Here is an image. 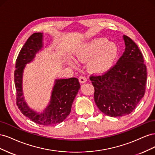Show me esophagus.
<instances>
[{"instance_id":"34e87169","label":"esophagus","mask_w":155,"mask_h":155,"mask_svg":"<svg viewBox=\"0 0 155 155\" xmlns=\"http://www.w3.org/2000/svg\"><path fill=\"white\" fill-rule=\"evenodd\" d=\"M79 82H80L81 83H85L87 81V79L86 77L81 76L79 77Z\"/></svg>"}]
</instances>
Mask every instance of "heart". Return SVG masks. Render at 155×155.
Here are the masks:
<instances>
[{
	"mask_svg": "<svg viewBox=\"0 0 155 155\" xmlns=\"http://www.w3.org/2000/svg\"><path fill=\"white\" fill-rule=\"evenodd\" d=\"M119 50L117 45L105 38H96L86 42L78 47L76 51V60L81 63H88L89 72L102 74L110 70L118 59ZM69 64L76 68L77 63L70 60Z\"/></svg>",
	"mask_w": 155,
	"mask_h": 155,
	"instance_id": "b5f03b06",
	"label": "heart"
}]
</instances>
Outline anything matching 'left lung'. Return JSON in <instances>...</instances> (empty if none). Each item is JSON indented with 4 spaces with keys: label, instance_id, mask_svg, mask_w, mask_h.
I'll list each match as a JSON object with an SVG mask.
<instances>
[{
    "label": "left lung",
    "instance_id": "left-lung-1",
    "mask_svg": "<svg viewBox=\"0 0 155 155\" xmlns=\"http://www.w3.org/2000/svg\"><path fill=\"white\" fill-rule=\"evenodd\" d=\"M125 51L107 73L91 76L94 101L103 113L111 117L129 114L143 97L147 68L142 54L129 37L124 35Z\"/></svg>",
    "mask_w": 155,
    "mask_h": 155
}]
</instances>
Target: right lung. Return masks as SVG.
Wrapping results in <instances>:
<instances>
[{
  "instance_id": "add662e5",
  "label": "right lung",
  "mask_w": 155,
  "mask_h": 155,
  "mask_svg": "<svg viewBox=\"0 0 155 155\" xmlns=\"http://www.w3.org/2000/svg\"><path fill=\"white\" fill-rule=\"evenodd\" d=\"M43 33H34L28 39L16 61L14 81L17 104L22 113L36 124L48 126L62 122L69 115L80 84L76 78L55 79L48 105L41 112L31 109L23 94V73L26 64L34 60L37 54L43 50Z\"/></svg>"
}]
</instances>
